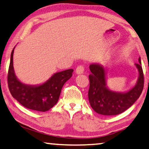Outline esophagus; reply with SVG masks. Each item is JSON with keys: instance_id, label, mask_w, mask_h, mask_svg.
I'll return each mask as SVG.
<instances>
[{"instance_id": "obj_1", "label": "esophagus", "mask_w": 149, "mask_h": 149, "mask_svg": "<svg viewBox=\"0 0 149 149\" xmlns=\"http://www.w3.org/2000/svg\"><path fill=\"white\" fill-rule=\"evenodd\" d=\"M84 66L83 65H79V66H77L76 70H75V73H76L77 75L82 74L84 73Z\"/></svg>"}]
</instances>
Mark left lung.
Listing matches in <instances>:
<instances>
[{"instance_id":"left-lung-1","label":"left lung","mask_w":149,"mask_h":149,"mask_svg":"<svg viewBox=\"0 0 149 149\" xmlns=\"http://www.w3.org/2000/svg\"><path fill=\"white\" fill-rule=\"evenodd\" d=\"M139 72L136 83L133 88L125 92L109 89L107 72L102 65L91 63L89 65V89L88 98L91 107L96 113L103 115H116L129 109L138 100L144 87L143 72L141 58L135 63Z\"/></svg>"}]
</instances>
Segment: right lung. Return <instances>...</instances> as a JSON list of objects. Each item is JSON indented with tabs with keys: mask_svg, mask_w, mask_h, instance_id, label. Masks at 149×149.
Here are the masks:
<instances>
[{
	"mask_svg": "<svg viewBox=\"0 0 149 149\" xmlns=\"http://www.w3.org/2000/svg\"><path fill=\"white\" fill-rule=\"evenodd\" d=\"M11 52L8 73V85L11 95L21 105L29 109L45 112L50 109L60 97L62 87L72 76L73 69L57 72L44 83L39 85L23 84L17 78L13 66V54Z\"/></svg>",
	"mask_w": 149,
	"mask_h": 149,
	"instance_id": "right-lung-1",
	"label": "right lung"
}]
</instances>
